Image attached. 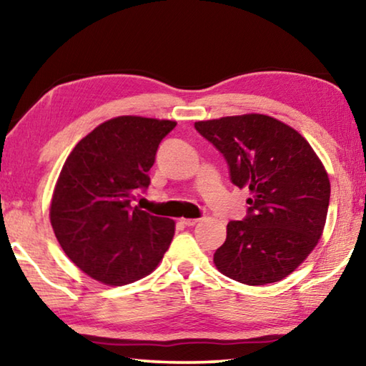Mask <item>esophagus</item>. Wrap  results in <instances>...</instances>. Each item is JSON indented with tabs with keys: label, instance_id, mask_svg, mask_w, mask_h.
Here are the masks:
<instances>
[{
	"label": "esophagus",
	"instance_id": "obj_1",
	"mask_svg": "<svg viewBox=\"0 0 366 366\" xmlns=\"http://www.w3.org/2000/svg\"><path fill=\"white\" fill-rule=\"evenodd\" d=\"M181 222H182L184 226H195L197 222H198V219L197 218H182Z\"/></svg>",
	"mask_w": 366,
	"mask_h": 366
}]
</instances>
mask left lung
<instances>
[{"label":"left lung","mask_w":366,"mask_h":366,"mask_svg":"<svg viewBox=\"0 0 366 366\" xmlns=\"http://www.w3.org/2000/svg\"><path fill=\"white\" fill-rule=\"evenodd\" d=\"M224 157L231 182L249 187L247 216L229 221L214 252L222 274L249 286L281 281L318 244L331 185L317 153L287 124L264 114L195 122Z\"/></svg>","instance_id":"obj_1"}]
</instances>
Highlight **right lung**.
<instances>
[{
  "label": "right lung",
  "instance_id": "1",
  "mask_svg": "<svg viewBox=\"0 0 366 366\" xmlns=\"http://www.w3.org/2000/svg\"><path fill=\"white\" fill-rule=\"evenodd\" d=\"M174 121L119 116L103 122L67 157L49 219L67 257L109 286L142 280L157 268L174 221L132 207L150 185L148 171Z\"/></svg>",
  "mask_w": 366,
  "mask_h": 366
}]
</instances>
